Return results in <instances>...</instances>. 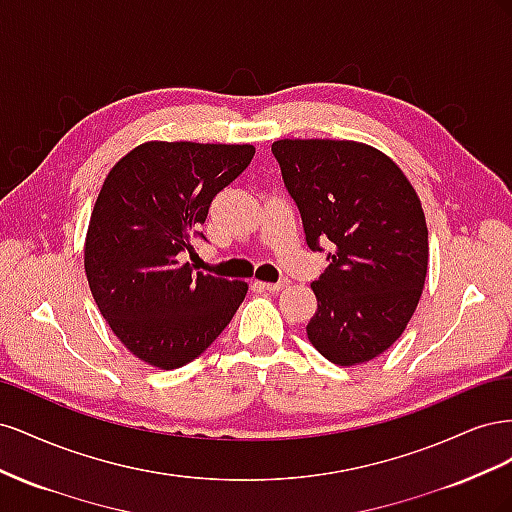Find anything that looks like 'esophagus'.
<instances>
[{"label": "esophagus", "instance_id": "esophagus-1", "mask_svg": "<svg viewBox=\"0 0 512 512\" xmlns=\"http://www.w3.org/2000/svg\"><path fill=\"white\" fill-rule=\"evenodd\" d=\"M256 286H260L262 290H267V292H280L282 288L288 286V280H280V282H256Z\"/></svg>", "mask_w": 512, "mask_h": 512}]
</instances>
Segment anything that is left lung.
Here are the masks:
<instances>
[{"label": "left lung", "instance_id": "left-lung-1", "mask_svg": "<svg viewBox=\"0 0 512 512\" xmlns=\"http://www.w3.org/2000/svg\"><path fill=\"white\" fill-rule=\"evenodd\" d=\"M271 151L307 247L329 260L312 282L318 309L309 342L335 365L371 361L404 333L421 299L429 256L421 200L374 147L286 138Z\"/></svg>", "mask_w": 512, "mask_h": 512}]
</instances>
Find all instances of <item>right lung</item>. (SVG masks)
<instances>
[{"mask_svg":"<svg viewBox=\"0 0 512 512\" xmlns=\"http://www.w3.org/2000/svg\"><path fill=\"white\" fill-rule=\"evenodd\" d=\"M252 145L147 143L108 173L85 241L91 294L138 359L177 369L228 327L245 282L194 273L192 252L213 198L250 166Z\"/></svg>","mask_w":512,"mask_h":512,"instance_id":"1","label":"right lung"}]
</instances>
